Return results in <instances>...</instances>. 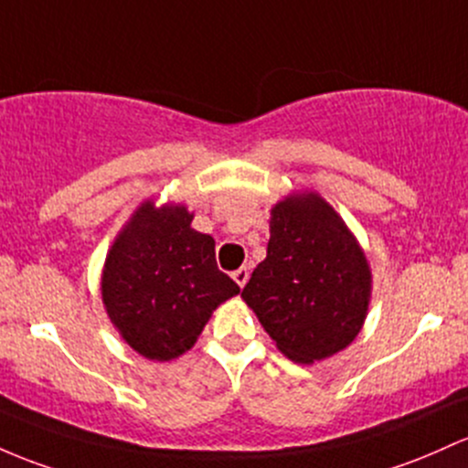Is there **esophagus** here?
Returning <instances> with one entry per match:
<instances>
[{"instance_id":"esophagus-1","label":"esophagus","mask_w":468,"mask_h":468,"mask_svg":"<svg viewBox=\"0 0 468 468\" xmlns=\"http://www.w3.org/2000/svg\"><path fill=\"white\" fill-rule=\"evenodd\" d=\"M233 280L238 282L239 289H244V284H246V282H249V269H246V266H242V269L233 271Z\"/></svg>"}]
</instances>
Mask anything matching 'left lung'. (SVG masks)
<instances>
[{
	"label": "left lung",
	"mask_w": 468,
	"mask_h": 468,
	"mask_svg": "<svg viewBox=\"0 0 468 468\" xmlns=\"http://www.w3.org/2000/svg\"><path fill=\"white\" fill-rule=\"evenodd\" d=\"M269 226L266 260L250 275L242 300L286 357L322 362L362 331L371 266L351 229L315 191L280 199Z\"/></svg>",
	"instance_id": "1"
}]
</instances>
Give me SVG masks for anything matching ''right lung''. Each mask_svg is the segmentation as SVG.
<instances>
[{
  "label": "right lung",
  "mask_w": 468,
  "mask_h": 468,
  "mask_svg": "<svg viewBox=\"0 0 468 468\" xmlns=\"http://www.w3.org/2000/svg\"><path fill=\"white\" fill-rule=\"evenodd\" d=\"M184 204L146 199L122 226L101 271V302L128 346L153 362L193 348L213 311L239 286L218 269L215 239Z\"/></svg>",
  "instance_id": "add662e5"
}]
</instances>
